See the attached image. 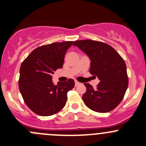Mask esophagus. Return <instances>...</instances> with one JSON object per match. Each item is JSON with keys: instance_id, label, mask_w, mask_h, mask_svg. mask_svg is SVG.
Listing matches in <instances>:
<instances>
[{"instance_id": "esophagus-1", "label": "esophagus", "mask_w": 146, "mask_h": 146, "mask_svg": "<svg viewBox=\"0 0 146 146\" xmlns=\"http://www.w3.org/2000/svg\"><path fill=\"white\" fill-rule=\"evenodd\" d=\"M80 85V82H79L78 81H75V85H76V86H78V85Z\"/></svg>"}]
</instances>
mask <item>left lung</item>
<instances>
[{
	"instance_id": "1",
	"label": "left lung",
	"mask_w": 146,
	"mask_h": 146,
	"mask_svg": "<svg viewBox=\"0 0 146 146\" xmlns=\"http://www.w3.org/2000/svg\"><path fill=\"white\" fill-rule=\"evenodd\" d=\"M78 47L90 59V73L100 80L96 89L85 83L87 90L82 95L85 105L97 112L111 111L123 100L128 88L126 66L114 48L97 41H76Z\"/></svg>"
}]
</instances>
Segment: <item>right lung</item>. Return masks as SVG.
Returning a JSON list of instances; mask_svg holds the SVG:
<instances>
[{
    "label": "right lung",
    "instance_id": "right-lung-1",
    "mask_svg": "<svg viewBox=\"0 0 146 146\" xmlns=\"http://www.w3.org/2000/svg\"><path fill=\"white\" fill-rule=\"evenodd\" d=\"M73 42H56L39 46L22 63L19 89L25 102L35 114L51 116L61 111L67 93L75 85L73 79L54 85L52 74L62 68L66 51Z\"/></svg>",
    "mask_w": 146,
    "mask_h": 146
}]
</instances>
